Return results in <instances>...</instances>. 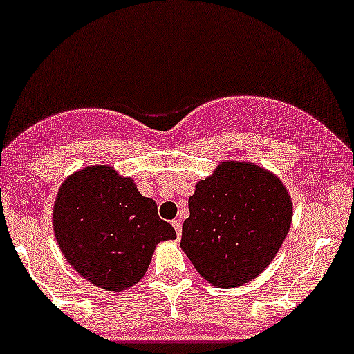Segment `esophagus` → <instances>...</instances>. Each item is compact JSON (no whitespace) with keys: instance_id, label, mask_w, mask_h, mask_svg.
<instances>
[{"instance_id":"1","label":"esophagus","mask_w":354,"mask_h":354,"mask_svg":"<svg viewBox=\"0 0 354 354\" xmlns=\"http://www.w3.org/2000/svg\"><path fill=\"white\" fill-rule=\"evenodd\" d=\"M173 228L176 230V235L181 236V230H183V223H181V220H173Z\"/></svg>"}]
</instances>
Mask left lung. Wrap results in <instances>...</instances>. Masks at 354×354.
<instances>
[{
	"mask_svg": "<svg viewBox=\"0 0 354 354\" xmlns=\"http://www.w3.org/2000/svg\"><path fill=\"white\" fill-rule=\"evenodd\" d=\"M188 208L180 247L220 289L247 284L266 270L292 223L284 183L255 162H220L198 181Z\"/></svg>",
	"mask_w": 354,
	"mask_h": 354,
	"instance_id": "8db88e82",
	"label": "left lung"
}]
</instances>
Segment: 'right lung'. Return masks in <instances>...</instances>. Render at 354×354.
Wrapping results in <instances>:
<instances>
[{"instance_id": "obj_1", "label": "right lung", "mask_w": 354, "mask_h": 354, "mask_svg": "<svg viewBox=\"0 0 354 354\" xmlns=\"http://www.w3.org/2000/svg\"><path fill=\"white\" fill-rule=\"evenodd\" d=\"M62 254L100 289L120 292L145 277L158 243L176 232L154 200L112 166L91 165L64 180L52 213Z\"/></svg>"}]
</instances>
